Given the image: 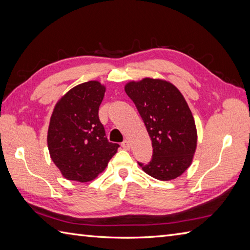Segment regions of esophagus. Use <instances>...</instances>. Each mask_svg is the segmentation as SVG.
Instances as JSON below:
<instances>
[{"instance_id": "34e87169", "label": "esophagus", "mask_w": 250, "mask_h": 250, "mask_svg": "<svg viewBox=\"0 0 250 250\" xmlns=\"http://www.w3.org/2000/svg\"><path fill=\"white\" fill-rule=\"evenodd\" d=\"M121 146H122V148H124V149H125V150H129V149H130V147H131V145H130V142H129L128 140H125L124 142L121 143Z\"/></svg>"}]
</instances>
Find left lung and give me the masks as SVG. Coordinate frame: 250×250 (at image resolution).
<instances>
[{
	"mask_svg": "<svg viewBox=\"0 0 250 250\" xmlns=\"http://www.w3.org/2000/svg\"><path fill=\"white\" fill-rule=\"evenodd\" d=\"M125 90L144 121L153 148L150 162H139L140 167L159 180L177 178L192 162L198 141L183 94L171 83L153 78L130 82Z\"/></svg>",
	"mask_w": 250,
	"mask_h": 250,
	"instance_id": "obj_1",
	"label": "left lung"
}]
</instances>
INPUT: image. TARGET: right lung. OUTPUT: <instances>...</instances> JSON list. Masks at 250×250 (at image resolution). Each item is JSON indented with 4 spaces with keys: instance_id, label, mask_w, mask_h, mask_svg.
Here are the masks:
<instances>
[{
    "instance_id": "1",
    "label": "right lung",
    "mask_w": 250,
    "mask_h": 250,
    "mask_svg": "<svg viewBox=\"0 0 250 250\" xmlns=\"http://www.w3.org/2000/svg\"><path fill=\"white\" fill-rule=\"evenodd\" d=\"M105 87L78 84L59 100L47 135L51 160L68 180L87 183L102 173L119 145L108 142L99 119Z\"/></svg>"
}]
</instances>
